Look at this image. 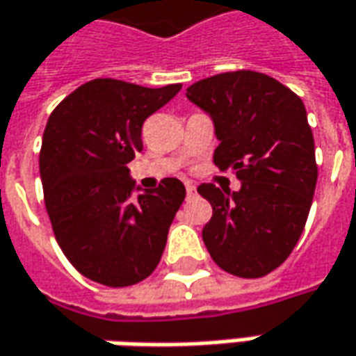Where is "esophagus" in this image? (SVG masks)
<instances>
[{
    "label": "esophagus",
    "mask_w": 356,
    "mask_h": 356,
    "mask_svg": "<svg viewBox=\"0 0 356 356\" xmlns=\"http://www.w3.org/2000/svg\"><path fill=\"white\" fill-rule=\"evenodd\" d=\"M193 197H197V188H195V185H187V198Z\"/></svg>",
    "instance_id": "esophagus-1"
}]
</instances>
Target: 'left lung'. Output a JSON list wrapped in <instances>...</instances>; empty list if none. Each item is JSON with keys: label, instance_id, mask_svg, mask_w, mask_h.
<instances>
[{"label": "left lung", "instance_id": "left-lung-1", "mask_svg": "<svg viewBox=\"0 0 356 356\" xmlns=\"http://www.w3.org/2000/svg\"><path fill=\"white\" fill-rule=\"evenodd\" d=\"M187 97L214 120V163L241 181L236 193L198 187L212 207L204 245L229 275L265 277L298 243L318 183L306 107L275 77L251 70L200 79Z\"/></svg>", "mask_w": 356, "mask_h": 356}]
</instances>
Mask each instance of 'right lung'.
Returning a JSON list of instances; mask_svg holds the SVG:
<instances>
[{
	"instance_id": "right-lung-1",
	"label": "right lung",
	"mask_w": 356,
	"mask_h": 356,
	"mask_svg": "<svg viewBox=\"0 0 356 356\" xmlns=\"http://www.w3.org/2000/svg\"><path fill=\"white\" fill-rule=\"evenodd\" d=\"M181 87L97 77L48 117L38 158L46 212L67 261L99 284H136L161 259L185 187L168 177L132 198L127 163L144 147V120Z\"/></svg>"
}]
</instances>
